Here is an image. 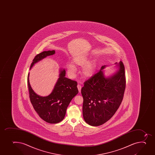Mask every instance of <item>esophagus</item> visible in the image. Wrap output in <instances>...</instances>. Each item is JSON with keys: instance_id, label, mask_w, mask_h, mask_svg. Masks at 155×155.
<instances>
[{"instance_id": "esophagus-1", "label": "esophagus", "mask_w": 155, "mask_h": 155, "mask_svg": "<svg viewBox=\"0 0 155 155\" xmlns=\"http://www.w3.org/2000/svg\"><path fill=\"white\" fill-rule=\"evenodd\" d=\"M77 87H78V89L79 92H81V87L82 86L81 85L78 84V85H77Z\"/></svg>"}]
</instances>
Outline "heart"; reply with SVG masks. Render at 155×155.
Returning <instances> with one entry per match:
<instances>
[{
    "mask_svg": "<svg viewBox=\"0 0 155 155\" xmlns=\"http://www.w3.org/2000/svg\"><path fill=\"white\" fill-rule=\"evenodd\" d=\"M73 63L76 66H83L82 68L81 73L84 77H90L94 75L95 71V66L92 61L88 62V58L86 56H77L73 58ZM67 72L71 76H73L77 71L76 66L72 63L67 66Z\"/></svg>",
    "mask_w": 155,
    "mask_h": 155,
    "instance_id": "heart-1",
    "label": "heart"
}]
</instances>
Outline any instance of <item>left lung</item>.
Wrapping results in <instances>:
<instances>
[{"label":"left lung","mask_w":155,"mask_h":155,"mask_svg":"<svg viewBox=\"0 0 155 155\" xmlns=\"http://www.w3.org/2000/svg\"><path fill=\"white\" fill-rule=\"evenodd\" d=\"M117 65L118 72L109 77H105L103 70L106 66H102L82 88L83 118L90 125L104 124L113 116L122 103L126 87L125 67L121 61Z\"/></svg>","instance_id":"obj_1"}]
</instances>
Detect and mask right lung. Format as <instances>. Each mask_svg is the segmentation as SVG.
<instances>
[{
  "mask_svg": "<svg viewBox=\"0 0 155 155\" xmlns=\"http://www.w3.org/2000/svg\"><path fill=\"white\" fill-rule=\"evenodd\" d=\"M54 54L55 51L53 50L45 51L38 54L33 60L30 69L40 60ZM29 75V73L27 83L30 100L36 112L42 119L51 124H55L62 121L71 100L78 93L77 82L65 77L66 71L61 70L52 92L47 97H41L37 95L31 88Z\"/></svg>",
  "mask_w": 155,
  "mask_h": 155,
  "instance_id": "right-lung-1",
  "label": "right lung"
}]
</instances>
